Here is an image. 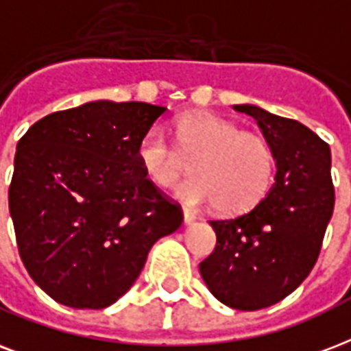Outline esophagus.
<instances>
[{
	"instance_id": "1",
	"label": "esophagus",
	"mask_w": 351,
	"mask_h": 351,
	"mask_svg": "<svg viewBox=\"0 0 351 351\" xmlns=\"http://www.w3.org/2000/svg\"><path fill=\"white\" fill-rule=\"evenodd\" d=\"M195 219H197V215H195L193 211L187 210V208H184V223H186L187 226H189V224L195 223Z\"/></svg>"
}]
</instances>
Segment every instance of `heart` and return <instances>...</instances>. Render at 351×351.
Returning a JSON list of instances; mask_svg holds the SVG:
<instances>
[{
	"instance_id": "1",
	"label": "heart",
	"mask_w": 351,
	"mask_h": 351,
	"mask_svg": "<svg viewBox=\"0 0 351 351\" xmlns=\"http://www.w3.org/2000/svg\"><path fill=\"white\" fill-rule=\"evenodd\" d=\"M178 149L162 127L151 128L138 147L140 165L154 186L173 184L193 160L189 180L175 187V197L189 206L215 204L232 215L250 210L269 191L276 154L256 132L211 114H187L176 123Z\"/></svg>"
}]
</instances>
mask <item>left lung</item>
<instances>
[{"mask_svg": "<svg viewBox=\"0 0 351 351\" xmlns=\"http://www.w3.org/2000/svg\"><path fill=\"white\" fill-rule=\"evenodd\" d=\"M234 110L258 121L276 154V176L252 210L210 221L217 245L200 263V276L224 306L256 311L293 293L317 263L335 206L331 151L294 119L254 104Z\"/></svg>", "mask_w": 351, "mask_h": 351, "instance_id": "obj_1", "label": "left lung"}]
</instances>
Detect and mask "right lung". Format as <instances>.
Returning a JSON list of instances; mask_svg holds the SVG:
<instances>
[{
	"instance_id": "1",
	"label": "right lung",
	"mask_w": 351,
	"mask_h": 351,
	"mask_svg": "<svg viewBox=\"0 0 351 351\" xmlns=\"http://www.w3.org/2000/svg\"><path fill=\"white\" fill-rule=\"evenodd\" d=\"M167 108L92 101L42 117L18 141L9 211L29 276L53 300L103 309L132 287L180 204L143 173L138 147Z\"/></svg>"
}]
</instances>
